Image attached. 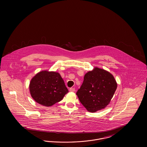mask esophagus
I'll use <instances>...</instances> for the list:
<instances>
[{"label":"esophagus","instance_id":"1","mask_svg":"<svg viewBox=\"0 0 147 147\" xmlns=\"http://www.w3.org/2000/svg\"><path fill=\"white\" fill-rule=\"evenodd\" d=\"M69 91L70 92H74L75 91V88H71L69 89Z\"/></svg>","mask_w":147,"mask_h":147}]
</instances>
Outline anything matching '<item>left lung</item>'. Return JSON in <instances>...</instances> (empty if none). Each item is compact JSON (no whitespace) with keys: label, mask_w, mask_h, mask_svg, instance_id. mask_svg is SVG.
I'll use <instances>...</instances> for the list:
<instances>
[{"label":"left lung","mask_w":147,"mask_h":147,"mask_svg":"<svg viewBox=\"0 0 147 147\" xmlns=\"http://www.w3.org/2000/svg\"><path fill=\"white\" fill-rule=\"evenodd\" d=\"M117 86L112 74L95 67L85 74L83 83L76 94L88 111L95 112L109 104Z\"/></svg>","instance_id":"8db88e82"}]
</instances>
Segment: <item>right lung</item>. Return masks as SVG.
I'll return each instance as SVG.
<instances>
[{
	"label": "right lung",
	"mask_w": 147,
	"mask_h": 147,
	"mask_svg": "<svg viewBox=\"0 0 147 147\" xmlns=\"http://www.w3.org/2000/svg\"><path fill=\"white\" fill-rule=\"evenodd\" d=\"M29 90L36 102L46 107L61 101L68 92L60 74L47 70L38 72L31 79Z\"/></svg>",
	"instance_id": "1"
}]
</instances>
